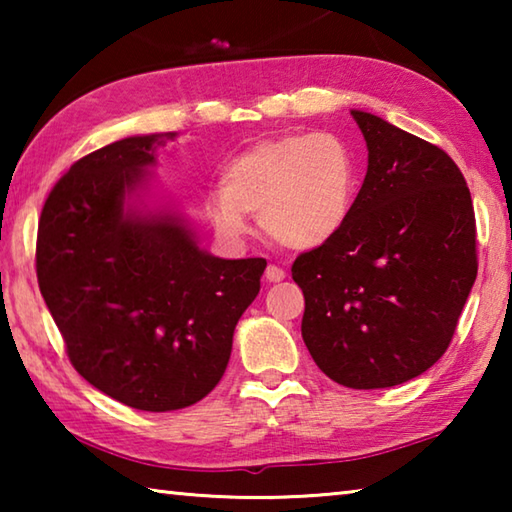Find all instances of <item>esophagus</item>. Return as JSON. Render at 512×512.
Listing matches in <instances>:
<instances>
[{
  "label": "esophagus",
  "mask_w": 512,
  "mask_h": 512,
  "mask_svg": "<svg viewBox=\"0 0 512 512\" xmlns=\"http://www.w3.org/2000/svg\"><path fill=\"white\" fill-rule=\"evenodd\" d=\"M264 277H266V282H282L284 277H287V273H284V268H280V266L268 264Z\"/></svg>",
  "instance_id": "34e87169"
}]
</instances>
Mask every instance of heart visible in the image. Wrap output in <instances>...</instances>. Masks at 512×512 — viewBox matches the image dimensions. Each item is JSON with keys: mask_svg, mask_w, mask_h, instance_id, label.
<instances>
[{"mask_svg": "<svg viewBox=\"0 0 512 512\" xmlns=\"http://www.w3.org/2000/svg\"><path fill=\"white\" fill-rule=\"evenodd\" d=\"M357 196V160L334 133H291L255 144L223 171L207 214L228 239L246 235V214L275 244L311 250L348 223Z\"/></svg>", "mask_w": 512, "mask_h": 512, "instance_id": "heart-1", "label": "heart"}]
</instances>
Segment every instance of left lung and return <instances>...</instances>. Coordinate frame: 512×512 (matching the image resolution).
I'll return each instance as SVG.
<instances>
[{
  "mask_svg": "<svg viewBox=\"0 0 512 512\" xmlns=\"http://www.w3.org/2000/svg\"><path fill=\"white\" fill-rule=\"evenodd\" d=\"M368 171L348 223L296 257L302 339L348 388H391L422 375L452 343L476 280L470 189L449 155L370 112L352 110Z\"/></svg>",
  "mask_w": 512,
  "mask_h": 512,
  "instance_id": "left-lung-1",
  "label": "left lung"
}]
</instances>
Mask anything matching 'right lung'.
Listing matches in <instances>:
<instances>
[{
  "label": "right lung",
  "mask_w": 512,
  "mask_h": 512,
  "mask_svg": "<svg viewBox=\"0 0 512 512\" xmlns=\"http://www.w3.org/2000/svg\"><path fill=\"white\" fill-rule=\"evenodd\" d=\"M173 133L126 137L74 162L42 207L40 293L76 372L140 411L192 406L219 384L264 257L198 248L185 219L124 210Z\"/></svg>",
  "instance_id": "right-lung-1"
}]
</instances>
